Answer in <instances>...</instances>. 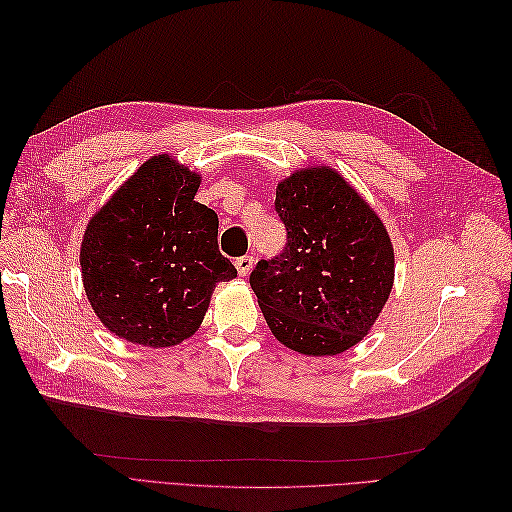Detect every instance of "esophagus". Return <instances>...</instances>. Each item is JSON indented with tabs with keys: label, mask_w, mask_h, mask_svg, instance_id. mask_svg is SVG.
<instances>
[{
	"label": "esophagus",
	"mask_w": 512,
	"mask_h": 512,
	"mask_svg": "<svg viewBox=\"0 0 512 512\" xmlns=\"http://www.w3.org/2000/svg\"><path fill=\"white\" fill-rule=\"evenodd\" d=\"M235 267H237V273L241 277H245L247 273H250L254 269V256H241L235 260Z\"/></svg>",
	"instance_id": "1"
}]
</instances>
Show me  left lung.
<instances>
[{
	"label": "left lung",
	"mask_w": 512,
	"mask_h": 512,
	"mask_svg": "<svg viewBox=\"0 0 512 512\" xmlns=\"http://www.w3.org/2000/svg\"><path fill=\"white\" fill-rule=\"evenodd\" d=\"M286 226L280 256L250 275L271 333L299 354L346 352L371 331L395 280L389 232L363 196L329 166L277 183Z\"/></svg>",
	"instance_id": "8db88e82"
}]
</instances>
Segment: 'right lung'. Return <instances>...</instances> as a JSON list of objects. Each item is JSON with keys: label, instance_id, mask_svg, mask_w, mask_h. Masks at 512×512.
Here are the masks:
<instances>
[{"label": "right lung", "instance_id": "add662e5", "mask_svg": "<svg viewBox=\"0 0 512 512\" xmlns=\"http://www.w3.org/2000/svg\"><path fill=\"white\" fill-rule=\"evenodd\" d=\"M200 175L149 158L89 220L81 273L91 309L132 344L177 346L203 322L218 282L237 277L218 247V213L194 200Z\"/></svg>", "mask_w": 512, "mask_h": 512}]
</instances>
